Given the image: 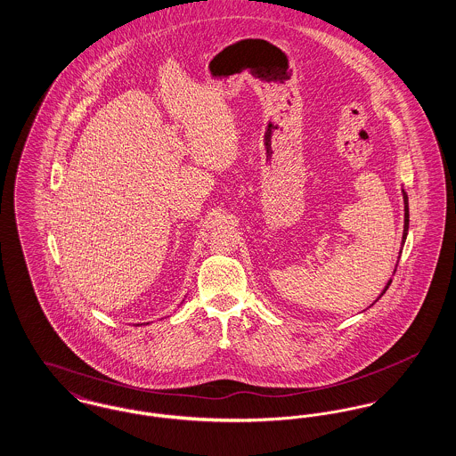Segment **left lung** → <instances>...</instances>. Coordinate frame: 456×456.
Returning a JSON list of instances; mask_svg holds the SVG:
<instances>
[{"mask_svg": "<svg viewBox=\"0 0 456 456\" xmlns=\"http://www.w3.org/2000/svg\"><path fill=\"white\" fill-rule=\"evenodd\" d=\"M402 193H403V205H405V222H403V238H402V244H405V239H407V232H409V196H407V193L402 190ZM390 282L387 283V287H385V290L381 292V296L388 290V287H390ZM379 296V297H381ZM378 297V299H379Z\"/></svg>", "mask_w": 456, "mask_h": 456, "instance_id": "left-lung-1", "label": "left lung"}]
</instances>
